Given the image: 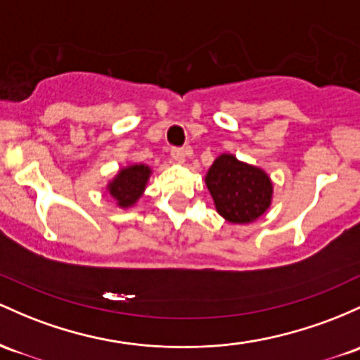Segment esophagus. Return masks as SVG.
Listing matches in <instances>:
<instances>
[{
	"label": "esophagus",
	"mask_w": 360,
	"mask_h": 360,
	"mask_svg": "<svg viewBox=\"0 0 360 360\" xmlns=\"http://www.w3.org/2000/svg\"><path fill=\"white\" fill-rule=\"evenodd\" d=\"M171 155H172V159L176 160V162H181V164H183L184 160H186V150L184 148H172L171 150Z\"/></svg>",
	"instance_id": "obj_1"
}]
</instances>
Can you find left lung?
I'll list each match as a JSON object with an SVG mask.
<instances>
[{
  "label": "left lung",
  "instance_id": "1",
  "mask_svg": "<svg viewBox=\"0 0 360 360\" xmlns=\"http://www.w3.org/2000/svg\"><path fill=\"white\" fill-rule=\"evenodd\" d=\"M215 210L227 222L252 224L268 212L274 183L262 167L239 160L234 153H220L205 176Z\"/></svg>",
  "mask_w": 360,
  "mask_h": 360
}]
</instances>
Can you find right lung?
Wrapping results in <instances>:
<instances>
[{"mask_svg": "<svg viewBox=\"0 0 360 360\" xmlns=\"http://www.w3.org/2000/svg\"><path fill=\"white\" fill-rule=\"evenodd\" d=\"M152 172V167L147 164L122 165L116 176L108 183L105 191L114 200L116 207L124 208V210L135 207L147 189Z\"/></svg>", "mask_w": 360, "mask_h": 360, "instance_id": "right-lung-1", "label": "right lung"}]
</instances>
